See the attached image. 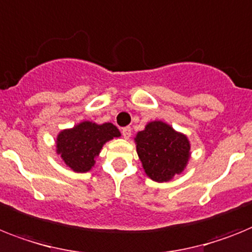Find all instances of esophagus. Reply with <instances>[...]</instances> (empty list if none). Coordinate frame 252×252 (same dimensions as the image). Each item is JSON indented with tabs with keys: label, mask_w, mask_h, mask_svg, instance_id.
I'll return each mask as SVG.
<instances>
[{
	"label": "esophagus",
	"mask_w": 252,
	"mask_h": 252,
	"mask_svg": "<svg viewBox=\"0 0 252 252\" xmlns=\"http://www.w3.org/2000/svg\"><path fill=\"white\" fill-rule=\"evenodd\" d=\"M122 134L126 139L130 138V136H132V129H130V126H124L122 129Z\"/></svg>",
	"instance_id": "1"
}]
</instances>
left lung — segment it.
I'll return each instance as SVG.
<instances>
[{
  "label": "left lung",
  "instance_id": "1",
  "mask_svg": "<svg viewBox=\"0 0 252 252\" xmlns=\"http://www.w3.org/2000/svg\"><path fill=\"white\" fill-rule=\"evenodd\" d=\"M134 139L143 169L152 181H170L187 165L191 150L187 137L165 123H149Z\"/></svg>",
  "mask_w": 252,
  "mask_h": 252
}]
</instances>
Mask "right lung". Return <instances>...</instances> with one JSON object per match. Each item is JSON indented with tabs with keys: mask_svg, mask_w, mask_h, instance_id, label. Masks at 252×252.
<instances>
[{
	"mask_svg": "<svg viewBox=\"0 0 252 252\" xmlns=\"http://www.w3.org/2000/svg\"><path fill=\"white\" fill-rule=\"evenodd\" d=\"M114 137H120V132L111 123L98 126L92 122H82L71 129L60 132L56 151L74 172L86 173L94 165V158L102 146Z\"/></svg>",
	"mask_w": 252,
	"mask_h": 252,
	"instance_id": "obj_1",
	"label": "right lung"
}]
</instances>
